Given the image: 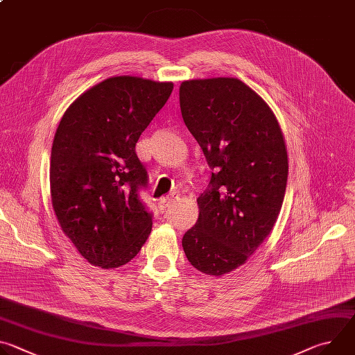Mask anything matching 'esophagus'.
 Returning <instances> with one entry per match:
<instances>
[{
	"mask_svg": "<svg viewBox=\"0 0 355 355\" xmlns=\"http://www.w3.org/2000/svg\"><path fill=\"white\" fill-rule=\"evenodd\" d=\"M175 199H177V195H175V193H170L168 196L163 198V199L159 202V209H160L162 212H164L170 205L174 204Z\"/></svg>",
	"mask_w": 355,
	"mask_h": 355,
	"instance_id": "obj_1",
	"label": "esophagus"
}]
</instances>
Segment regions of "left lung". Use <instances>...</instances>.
I'll list each match as a JSON object with an SVG mask.
<instances>
[{
    "instance_id": "1",
    "label": "left lung",
    "mask_w": 355,
    "mask_h": 355,
    "mask_svg": "<svg viewBox=\"0 0 355 355\" xmlns=\"http://www.w3.org/2000/svg\"><path fill=\"white\" fill-rule=\"evenodd\" d=\"M180 107L214 170L182 247L198 271L222 277L243 266L277 222L288 180L286 144L272 110L239 78L182 81Z\"/></svg>"
}]
</instances>
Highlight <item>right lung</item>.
I'll return each instance as SVG.
<instances>
[{"mask_svg":"<svg viewBox=\"0 0 355 355\" xmlns=\"http://www.w3.org/2000/svg\"><path fill=\"white\" fill-rule=\"evenodd\" d=\"M173 88L170 81L110 77L62 116L50 157L52 205L63 233L92 266H125L151 232V214L137 195L147 171L135 147Z\"/></svg>","mask_w":355,"mask_h":355,"instance_id":"1","label":"right lung"}]
</instances>
